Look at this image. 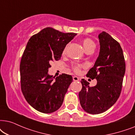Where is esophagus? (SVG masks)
I'll return each instance as SVG.
<instances>
[{
  "instance_id": "obj_1",
  "label": "esophagus",
  "mask_w": 135,
  "mask_h": 135,
  "mask_svg": "<svg viewBox=\"0 0 135 135\" xmlns=\"http://www.w3.org/2000/svg\"><path fill=\"white\" fill-rule=\"evenodd\" d=\"M73 81H79V80H80V79H79V78H78V76H73Z\"/></svg>"
}]
</instances>
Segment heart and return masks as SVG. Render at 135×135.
Returning <instances> with one entry per match:
<instances>
[{
	"label": "heart",
	"instance_id": "heart-1",
	"mask_svg": "<svg viewBox=\"0 0 135 135\" xmlns=\"http://www.w3.org/2000/svg\"><path fill=\"white\" fill-rule=\"evenodd\" d=\"M82 44H83V48L84 49V50H85V51H88L89 49H94L95 48L94 42H93L92 39L89 38H86L83 39L82 41ZM65 51H66V48H65L63 53L65 52ZM82 66L83 65H75L73 66L72 69L75 73H80V69Z\"/></svg>",
	"mask_w": 135,
	"mask_h": 135
}]
</instances>
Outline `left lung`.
<instances>
[{
  "label": "left lung",
  "mask_w": 135,
  "mask_h": 135,
  "mask_svg": "<svg viewBox=\"0 0 135 135\" xmlns=\"http://www.w3.org/2000/svg\"><path fill=\"white\" fill-rule=\"evenodd\" d=\"M100 52L93 68L86 76L97 80L95 86L81 81L82 89L79 98L82 108L91 114L105 112L115 103L121 93L125 72V62L119 43L110 35L102 31L99 35Z\"/></svg>",
  "instance_id": "obj_1"
}]
</instances>
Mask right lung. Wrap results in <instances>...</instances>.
I'll list each match as a JSON object with an SVG mask.
<instances>
[{
	"instance_id": "right-lung-1",
	"label": "right lung",
	"mask_w": 135,
	"mask_h": 135,
	"mask_svg": "<svg viewBox=\"0 0 135 135\" xmlns=\"http://www.w3.org/2000/svg\"><path fill=\"white\" fill-rule=\"evenodd\" d=\"M76 35L47 27L27 43L20 65L21 89L26 101L39 112L50 114L62 105L73 78L62 73L54 79L48 69L52 61L60 60L66 45Z\"/></svg>"
}]
</instances>
